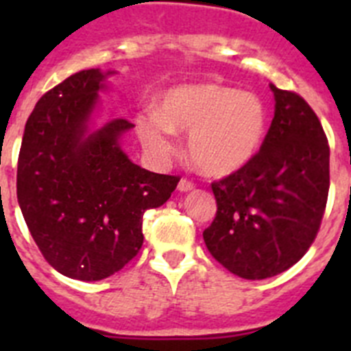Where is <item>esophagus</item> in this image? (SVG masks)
Here are the masks:
<instances>
[{"label": "esophagus", "mask_w": 351, "mask_h": 351, "mask_svg": "<svg viewBox=\"0 0 351 351\" xmlns=\"http://www.w3.org/2000/svg\"><path fill=\"white\" fill-rule=\"evenodd\" d=\"M195 188V184L191 181H188V179H181L178 184V190L181 191V193H186V191H191Z\"/></svg>", "instance_id": "esophagus-1"}]
</instances>
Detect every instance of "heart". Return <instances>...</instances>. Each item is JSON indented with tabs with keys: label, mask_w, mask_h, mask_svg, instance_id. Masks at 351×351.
<instances>
[{
	"label": "heart",
	"mask_w": 351,
	"mask_h": 351,
	"mask_svg": "<svg viewBox=\"0 0 351 351\" xmlns=\"http://www.w3.org/2000/svg\"><path fill=\"white\" fill-rule=\"evenodd\" d=\"M267 107L255 93L219 84H181L158 110L137 119V135L154 160L176 151V132H188V154L204 173L230 176L258 153L267 133Z\"/></svg>",
	"instance_id": "obj_1"
}]
</instances>
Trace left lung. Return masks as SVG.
<instances>
[{
	"mask_svg": "<svg viewBox=\"0 0 351 351\" xmlns=\"http://www.w3.org/2000/svg\"><path fill=\"white\" fill-rule=\"evenodd\" d=\"M274 93V119L260 153L214 182L218 210L204 241L244 280H265L299 262L320 228L328 195V144L304 98Z\"/></svg>",
	"mask_w": 351,
	"mask_h": 351,
	"instance_id": "obj_1",
	"label": "left lung"
}]
</instances>
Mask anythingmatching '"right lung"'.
I'll return each mask as SVG.
<instances>
[{
	"instance_id": "obj_1",
	"label": "right lung",
	"mask_w": 351,
	"mask_h": 351,
	"mask_svg": "<svg viewBox=\"0 0 351 351\" xmlns=\"http://www.w3.org/2000/svg\"><path fill=\"white\" fill-rule=\"evenodd\" d=\"M116 71L89 68L42 96L24 128L17 200L42 255L58 272L100 281L144 243L142 218L167 202L179 178L135 165L121 141L126 119L96 126Z\"/></svg>"
}]
</instances>
